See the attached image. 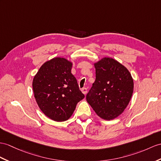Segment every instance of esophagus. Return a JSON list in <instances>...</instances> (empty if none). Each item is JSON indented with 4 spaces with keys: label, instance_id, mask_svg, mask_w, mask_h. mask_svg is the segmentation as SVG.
<instances>
[{
    "label": "esophagus",
    "instance_id": "esophagus-1",
    "mask_svg": "<svg viewBox=\"0 0 161 161\" xmlns=\"http://www.w3.org/2000/svg\"><path fill=\"white\" fill-rule=\"evenodd\" d=\"M81 92H83V94H87V88H85V87H84V88H82L81 89Z\"/></svg>",
    "mask_w": 161,
    "mask_h": 161
}]
</instances>
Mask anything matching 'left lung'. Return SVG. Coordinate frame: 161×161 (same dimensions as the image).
Listing matches in <instances>:
<instances>
[{
    "instance_id": "left-lung-1",
    "label": "left lung",
    "mask_w": 161,
    "mask_h": 161,
    "mask_svg": "<svg viewBox=\"0 0 161 161\" xmlns=\"http://www.w3.org/2000/svg\"><path fill=\"white\" fill-rule=\"evenodd\" d=\"M94 66L96 80L86 99L102 119L112 120L127 107L134 89L133 79L128 69L112 58H103Z\"/></svg>"
}]
</instances>
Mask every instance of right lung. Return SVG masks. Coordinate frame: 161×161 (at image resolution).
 Masks as SVG:
<instances>
[{"instance_id":"obj_1","label":"right lung","mask_w":161,"mask_h":161,"mask_svg":"<svg viewBox=\"0 0 161 161\" xmlns=\"http://www.w3.org/2000/svg\"><path fill=\"white\" fill-rule=\"evenodd\" d=\"M72 63L56 57L45 62L33 80L35 98L41 111L50 119L64 121L72 116L85 96L71 73Z\"/></svg>"}]
</instances>
